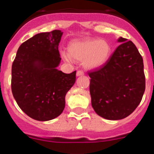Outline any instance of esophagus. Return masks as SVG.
Listing matches in <instances>:
<instances>
[{
  "mask_svg": "<svg viewBox=\"0 0 154 154\" xmlns=\"http://www.w3.org/2000/svg\"><path fill=\"white\" fill-rule=\"evenodd\" d=\"M84 74V73L82 71V70H78V71H77V74H76V75H77V77H80V76H83Z\"/></svg>",
  "mask_w": 154,
  "mask_h": 154,
  "instance_id": "obj_1",
  "label": "esophagus"
}]
</instances>
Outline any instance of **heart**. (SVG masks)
Returning <instances> with one entry per match:
<instances>
[{"label": "heart", "mask_w": 154, "mask_h": 154, "mask_svg": "<svg viewBox=\"0 0 154 154\" xmlns=\"http://www.w3.org/2000/svg\"><path fill=\"white\" fill-rule=\"evenodd\" d=\"M111 46L103 39L73 40L68 45V53L61 51V57L71 63L73 59L83 61V65L88 70H96L103 67L109 58Z\"/></svg>", "instance_id": "1"}]
</instances>
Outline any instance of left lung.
<instances>
[{
  "mask_svg": "<svg viewBox=\"0 0 154 154\" xmlns=\"http://www.w3.org/2000/svg\"><path fill=\"white\" fill-rule=\"evenodd\" d=\"M121 44L100 68L89 73L93 109L108 120H120L140 104L145 90L143 58L131 41L120 37Z\"/></svg>",
  "mask_w": 154,
  "mask_h": 154,
  "instance_id": "left-lung-1",
  "label": "left lung"
}]
</instances>
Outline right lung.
Listing matches in <instances>:
<instances>
[{
    "mask_svg": "<svg viewBox=\"0 0 154 154\" xmlns=\"http://www.w3.org/2000/svg\"><path fill=\"white\" fill-rule=\"evenodd\" d=\"M62 34L61 30L36 34L19 47L13 62V96L23 112L35 120L59 116L66 94L75 83L76 71L64 74L57 68Z\"/></svg>",
    "mask_w": 154,
    "mask_h": 154,
    "instance_id": "obj_1",
    "label": "right lung"
}]
</instances>
